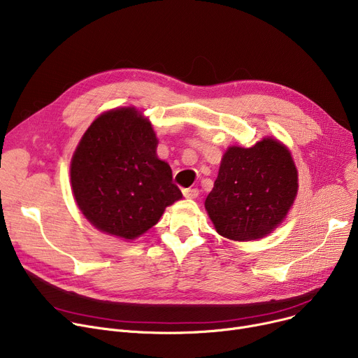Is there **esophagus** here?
I'll use <instances>...</instances> for the list:
<instances>
[{
    "instance_id": "esophagus-1",
    "label": "esophagus",
    "mask_w": 358,
    "mask_h": 358,
    "mask_svg": "<svg viewBox=\"0 0 358 358\" xmlns=\"http://www.w3.org/2000/svg\"><path fill=\"white\" fill-rule=\"evenodd\" d=\"M182 194L185 199H196L199 196L197 189H182Z\"/></svg>"
}]
</instances>
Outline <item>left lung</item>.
<instances>
[{
	"label": "left lung",
	"instance_id": "1",
	"mask_svg": "<svg viewBox=\"0 0 358 358\" xmlns=\"http://www.w3.org/2000/svg\"><path fill=\"white\" fill-rule=\"evenodd\" d=\"M297 169L289 149L273 138L224 152L204 208L219 235L252 241L283 222L297 194Z\"/></svg>",
	"mask_w": 358,
	"mask_h": 358
}]
</instances>
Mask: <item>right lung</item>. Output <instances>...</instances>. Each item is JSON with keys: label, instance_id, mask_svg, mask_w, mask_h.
<instances>
[{"label": "right lung", "instance_id": "1", "mask_svg": "<svg viewBox=\"0 0 358 358\" xmlns=\"http://www.w3.org/2000/svg\"><path fill=\"white\" fill-rule=\"evenodd\" d=\"M157 145L152 124L134 107L106 111L87 129L71 161V185L99 231L135 239L182 197Z\"/></svg>", "mask_w": 358, "mask_h": 358}]
</instances>
